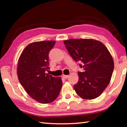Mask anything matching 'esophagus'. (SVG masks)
I'll return each instance as SVG.
<instances>
[{
	"instance_id": "esophagus-1",
	"label": "esophagus",
	"mask_w": 127,
	"mask_h": 127,
	"mask_svg": "<svg viewBox=\"0 0 127 127\" xmlns=\"http://www.w3.org/2000/svg\"><path fill=\"white\" fill-rule=\"evenodd\" d=\"M62 77H63L64 78L66 79V78H68L69 76H68V75H63V76H62Z\"/></svg>"
}]
</instances>
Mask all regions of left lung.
Here are the masks:
<instances>
[{
    "mask_svg": "<svg viewBox=\"0 0 127 127\" xmlns=\"http://www.w3.org/2000/svg\"><path fill=\"white\" fill-rule=\"evenodd\" d=\"M66 49L84 71L78 72V82L74 89L81 97L91 100L98 97L110 83L114 61L102 42L94 39L72 38L64 41Z\"/></svg>",
    "mask_w": 127,
    "mask_h": 127,
    "instance_id": "left-lung-1",
    "label": "left lung"
}]
</instances>
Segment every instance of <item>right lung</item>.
<instances>
[{
  "label": "right lung",
  "instance_id": "obj_1",
  "mask_svg": "<svg viewBox=\"0 0 127 127\" xmlns=\"http://www.w3.org/2000/svg\"><path fill=\"white\" fill-rule=\"evenodd\" d=\"M55 44V41L31 43L24 49L18 60L17 74L21 85L30 97L41 104L53 102L63 83L60 77L45 73L50 69L49 53Z\"/></svg>",
  "mask_w": 127,
  "mask_h": 127
}]
</instances>
